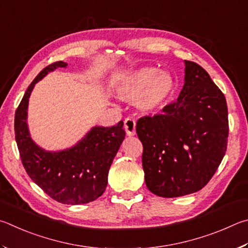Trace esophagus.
<instances>
[{"mask_svg":"<svg viewBox=\"0 0 248 248\" xmlns=\"http://www.w3.org/2000/svg\"><path fill=\"white\" fill-rule=\"evenodd\" d=\"M124 128L127 136H134L136 134V122L132 117H127L124 121Z\"/></svg>","mask_w":248,"mask_h":248,"instance_id":"34e87169","label":"esophagus"}]
</instances>
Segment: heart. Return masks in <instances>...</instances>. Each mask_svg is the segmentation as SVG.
Segmentation results:
<instances>
[{
  "label": "heart",
  "instance_id": "heart-1",
  "mask_svg": "<svg viewBox=\"0 0 248 248\" xmlns=\"http://www.w3.org/2000/svg\"><path fill=\"white\" fill-rule=\"evenodd\" d=\"M174 85V78L170 73L154 66H144L122 77L116 91L125 100L136 99V106L141 111L154 112L171 97Z\"/></svg>",
  "mask_w": 248,
  "mask_h": 248
}]
</instances>
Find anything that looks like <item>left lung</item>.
<instances>
[{
  "label": "left lung",
  "instance_id": "8db88e82",
  "mask_svg": "<svg viewBox=\"0 0 248 248\" xmlns=\"http://www.w3.org/2000/svg\"><path fill=\"white\" fill-rule=\"evenodd\" d=\"M179 98L161 114L137 121L145 182L151 193L173 198L202 189L227 151L225 97L205 69L185 61Z\"/></svg>",
  "mask_w": 248,
  "mask_h": 248
}]
</instances>
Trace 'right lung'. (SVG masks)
I'll list each match as a JSON object with an SVG mask.
<instances>
[{
    "mask_svg": "<svg viewBox=\"0 0 248 248\" xmlns=\"http://www.w3.org/2000/svg\"><path fill=\"white\" fill-rule=\"evenodd\" d=\"M67 63L55 62L39 73L26 90L15 113V138L26 172L43 192L66 205L93 202L106 190L113 159L125 138L123 121L114 126H94L71 148L47 151L30 136L28 103L34 85L58 67Z\"/></svg>",
    "mask_w": 248,
    "mask_h": 248,
    "instance_id": "obj_1",
    "label": "right lung"
}]
</instances>
